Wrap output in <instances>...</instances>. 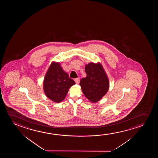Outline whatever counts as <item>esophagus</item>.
<instances>
[{
    "label": "esophagus",
    "mask_w": 158,
    "mask_h": 158,
    "mask_svg": "<svg viewBox=\"0 0 158 158\" xmlns=\"http://www.w3.org/2000/svg\"><path fill=\"white\" fill-rule=\"evenodd\" d=\"M74 81H75V82H76V84H79V82H80V78H76V79H74Z\"/></svg>",
    "instance_id": "1"
}]
</instances>
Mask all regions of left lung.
Wrapping results in <instances>:
<instances>
[{
	"label": "left lung",
	"instance_id": "obj_1",
	"mask_svg": "<svg viewBox=\"0 0 158 158\" xmlns=\"http://www.w3.org/2000/svg\"><path fill=\"white\" fill-rule=\"evenodd\" d=\"M85 71L86 78L80 80V85L85 97L92 102H97L106 94L109 89V80L102 65L89 63Z\"/></svg>",
	"mask_w": 158,
	"mask_h": 158
}]
</instances>
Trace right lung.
<instances>
[{"label": "right lung", "mask_w": 158, "mask_h": 158, "mask_svg": "<svg viewBox=\"0 0 158 158\" xmlns=\"http://www.w3.org/2000/svg\"><path fill=\"white\" fill-rule=\"evenodd\" d=\"M75 84L62 69L59 63L53 62L45 76L44 91L47 97L59 103L65 99L69 89Z\"/></svg>", "instance_id": "right-lung-1"}]
</instances>
